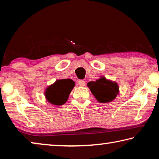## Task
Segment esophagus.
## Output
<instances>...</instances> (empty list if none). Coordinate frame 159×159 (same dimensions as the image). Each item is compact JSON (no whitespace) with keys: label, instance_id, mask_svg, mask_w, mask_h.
<instances>
[{"label":"esophagus","instance_id":"obj_1","mask_svg":"<svg viewBox=\"0 0 159 159\" xmlns=\"http://www.w3.org/2000/svg\"><path fill=\"white\" fill-rule=\"evenodd\" d=\"M79 85L80 86V87H83V86H84L85 85V80H80L79 81Z\"/></svg>","mask_w":159,"mask_h":159}]
</instances>
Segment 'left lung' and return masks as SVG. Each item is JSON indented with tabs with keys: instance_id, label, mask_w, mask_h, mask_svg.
Returning <instances> with one entry per match:
<instances>
[{
	"instance_id": "1",
	"label": "left lung",
	"mask_w": 159,
	"mask_h": 159,
	"mask_svg": "<svg viewBox=\"0 0 159 159\" xmlns=\"http://www.w3.org/2000/svg\"><path fill=\"white\" fill-rule=\"evenodd\" d=\"M88 87L91 93L100 103L111 102L119 94V88L117 83L101 76L95 81L88 83Z\"/></svg>"
}]
</instances>
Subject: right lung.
I'll return each instance as SVG.
<instances>
[{
	"label": "right lung",
	"mask_w": 159,
	"mask_h": 159,
	"mask_svg": "<svg viewBox=\"0 0 159 159\" xmlns=\"http://www.w3.org/2000/svg\"><path fill=\"white\" fill-rule=\"evenodd\" d=\"M74 86L75 83L71 79L57 80L46 88L45 91V98L53 105H62L67 101Z\"/></svg>",
	"instance_id": "add662e5"
}]
</instances>
